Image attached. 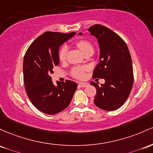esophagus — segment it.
Here are the masks:
<instances>
[{
	"mask_svg": "<svg viewBox=\"0 0 153 153\" xmlns=\"http://www.w3.org/2000/svg\"><path fill=\"white\" fill-rule=\"evenodd\" d=\"M78 85H79L80 86H81L82 88H84V87L88 86V83H78Z\"/></svg>",
	"mask_w": 153,
	"mask_h": 153,
	"instance_id": "34e87169",
	"label": "esophagus"
}]
</instances>
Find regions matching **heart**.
Masks as SVG:
<instances>
[{
    "label": "heart",
    "instance_id": "1",
    "mask_svg": "<svg viewBox=\"0 0 153 153\" xmlns=\"http://www.w3.org/2000/svg\"><path fill=\"white\" fill-rule=\"evenodd\" d=\"M76 46L78 48L83 52V53L88 50H94V47L92 46L91 43L88 41V40L80 39L76 41L75 43ZM67 53H68V46H63L60 48L59 52V58L60 61H65L66 59ZM88 70L87 67H76L74 68L71 71V75L73 78H77V79H82L84 77L85 72Z\"/></svg>",
    "mask_w": 153,
    "mask_h": 153
}]
</instances>
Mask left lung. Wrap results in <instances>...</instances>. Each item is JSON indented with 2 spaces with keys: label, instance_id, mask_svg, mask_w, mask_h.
<instances>
[{
  "label": "left lung",
  "instance_id": "1",
  "mask_svg": "<svg viewBox=\"0 0 153 153\" xmlns=\"http://www.w3.org/2000/svg\"><path fill=\"white\" fill-rule=\"evenodd\" d=\"M88 31L97 38L100 48V61L94 70L92 77L105 80L101 86L95 82L90 83L97 89L94 104L104 110H115L126 101L133 86L130 52L125 41L107 27L94 25L90 27Z\"/></svg>",
  "mask_w": 153,
  "mask_h": 153
}]
</instances>
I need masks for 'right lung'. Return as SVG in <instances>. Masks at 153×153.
<instances>
[{
    "label": "right lung",
    "mask_w": 153,
    "mask_h": 153,
    "mask_svg": "<svg viewBox=\"0 0 153 153\" xmlns=\"http://www.w3.org/2000/svg\"><path fill=\"white\" fill-rule=\"evenodd\" d=\"M75 33L46 32L27 50L23 60L25 88L33 105L43 113L54 115L70 105L77 89L76 83L66 80L55 85L50 76L59 63V49Z\"/></svg>",
    "instance_id": "1"
}]
</instances>
